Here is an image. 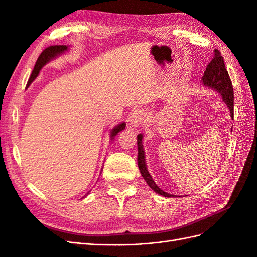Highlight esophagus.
Wrapping results in <instances>:
<instances>
[{
	"mask_svg": "<svg viewBox=\"0 0 257 257\" xmlns=\"http://www.w3.org/2000/svg\"><path fill=\"white\" fill-rule=\"evenodd\" d=\"M144 119H145V113H144L143 110L137 109L135 111H133V113L131 114V117H130V120H128L130 127L132 130L138 128L141 124H143Z\"/></svg>",
	"mask_w": 257,
	"mask_h": 257,
	"instance_id": "obj_1",
	"label": "esophagus"
}]
</instances>
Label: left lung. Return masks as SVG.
<instances>
[{
  "label": "left lung",
  "mask_w": 257,
  "mask_h": 257,
  "mask_svg": "<svg viewBox=\"0 0 257 257\" xmlns=\"http://www.w3.org/2000/svg\"><path fill=\"white\" fill-rule=\"evenodd\" d=\"M215 55L213 57V60L207 65L206 71L204 72V75L202 77V83L203 86L211 88V89L217 91L226 106L229 109V114H231V118L234 117V91H233V85L231 82V78L228 76L227 70L225 69L224 65V60L223 57L221 56V53L216 49L215 51ZM143 134H138L137 135V147H138V168L140 170L141 175L143 178L146 180L147 184L150 186V188L154 190L156 193L161 194L163 197L167 198H172L174 197V194L168 193L161 189L158 186L155 184L153 181L152 176L150 175L148 168H147V163H146V155H145V149L143 145ZM183 197V196H181Z\"/></svg>",
  "instance_id": "left-lung-1"
}]
</instances>
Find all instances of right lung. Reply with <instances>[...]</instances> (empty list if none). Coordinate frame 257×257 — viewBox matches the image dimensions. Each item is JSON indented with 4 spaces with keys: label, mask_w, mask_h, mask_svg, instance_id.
<instances>
[{
    "label": "right lung",
    "mask_w": 257,
    "mask_h": 257,
    "mask_svg": "<svg viewBox=\"0 0 257 257\" xmlns=\"http://www.w3.org/2000/svg\"><path fill=\"white\" fill-rule=\"evenodd\" d=\"M68 50H69L68 46H52V47H49V48L44 50L39 55V57L36 61V65H35V67H34V70H33V72L31 74V77L29 79L28 85H26V88L30 87V85L35 81V79H36V77L38 76L40 70L42 69L43 66H46L48 63H50L51 60L55 59L56 57L60 56L61 54H64V53L67 52ZM125 125H126L125 122H122V123H120V124H118L117 126H114L110 131V140L111 141L114 139V137L118 135L119 132H121V131L125 128ZM89 192H87V194H85L83 198L87 197L88 194H89Z\"/></svg>",
    "instance_id": "add662e5"
}]
</instances>
